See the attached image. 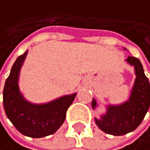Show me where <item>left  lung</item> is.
Listing matches in <instances>:
<instances>
[{
    "mask_svg": "<svg viewBox=\"0 0 150 150\" xmlns=\"http://www.w3.org/2000/svg\"><path fill=\"white\" fill-rule=\"evenodd\" d=\"M126 62L134 66L136 74L129 99L120 105H109L105 115L100 118H94L95 123L102 131L114 136H121L134 131L149 109L150 85L143 65L140 59L134 57H128ZM96 106L95 99H92V109L94 110Z\"/></svg>",
    "mask_w": 150,
    "mask_h": 150,
    "instance_id": "8db88e82",
    "label": "left lung"
}]
</instances>
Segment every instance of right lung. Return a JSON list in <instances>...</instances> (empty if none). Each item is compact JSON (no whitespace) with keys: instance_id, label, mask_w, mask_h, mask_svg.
Here are the masks:
<instances>
[{"instance_id":"1","label":"right lung","mask_w":150,"mask_h":150,"mask_svg":"<svg viewBox=\"0 0 150 150\" xmlns=\"http://www.w3.org/2000/svg\"><path fill=\"white\" fill-rule=\"evenodd\" d=\"M27 54L28 51L18 57L13 63L4 88V107L6 117L20 133L30 138H42L54 134L64 122L66 111L76 93L64 95L45 104L27 101L18 85L20 69Z\"/></svg>"}]
</instances>
